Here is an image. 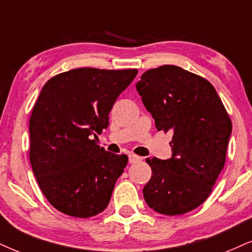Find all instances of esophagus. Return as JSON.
<instances>
[{"label":"esophagus","instance_id":"1","mask_svg":"<svg viewBox=\"0 0 252 252\" xmlns=\"http://www.w3.org/2000/svg\"><path fill=\"white\" fill-rule=\"evenodd\" d=\"M141 157H139V156H137V155H133V154H131V155H129V163L130 164H135V163H138L139 160H141Z\"/></svg>","mask_w":252,"mask_h":252}]
</instances>
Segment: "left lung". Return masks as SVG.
Instances as JSON below:
<instances>
[{
	"label": "left lung",
	"instance_id": "obj_1",
	"mask_svg": "<svg viewBox=\"0 0 252 252\" xmlns=\"http://www.w3.org/2000/svg\"><path fill=\"white\" fill-rule=\"evenodd\" d=\"M136 88L158 131L173 133L172 158H146L145 202L164 215L189 213L206 201L224 166L230 117L211 82L178 66L149 69Z\"/></svg>",
	"mask_w": 252,
	"mask_h": 252
}]
</instances>
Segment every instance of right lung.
Here are the masks:
<instances>
[{
    "instance_id": "add662e5",
    "label": "right lung",
    "mask_w": 252,
    "mask_h": 252,
    "mask_svg": "<svg viewBox=\"0 0 252 252\" xmlns=\"http://www.w3.org/2000/svg\"><path fill=\"white\" fill-rule=\"evenodd\" d=\"M137 72L75 68L52 76L41 89L30 116L29 157L40 190L63 214L87 219L109 203L128 156L106 151L95 138Z\"/></svg>"
}]
</instances>
